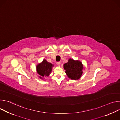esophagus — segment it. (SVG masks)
Returning <instances> with one entry per match:
<instances>
[{"label": "esophagus", "mask_w": 120, "mask_h": 120, "mask_svg": "<svg viewBox=\"0 0 120 120\" xmlns=\"http://www.w3.org/2000/svg\"><path fill=\"white\" fill-rule=\"evenodd\" d=\"M56 64H57L58 65H60V64H61V62H56Z\"/></svg>", "instance_id": "obj_1"}]
</instances>
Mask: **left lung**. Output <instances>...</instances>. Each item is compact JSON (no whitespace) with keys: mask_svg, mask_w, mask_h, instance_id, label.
<instances>
[{"mask_svg":"<svg viewBox=\"0 0 120 120\" xmlns=\"http://www.w3.org/2000/svg\"><path fill=\"white\" fill-rule=\"evenodd\" d=\"M64 68L68 77L71 79L78 80L82 74L83 65L79 61H75L70 58L64 64Z\"/></svg>","mask_w":120,"mask_h":120,"instance_id":"left-lung-1","label":"left lung"}]
</instances>
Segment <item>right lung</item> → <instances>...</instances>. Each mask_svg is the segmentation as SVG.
I'll return each instance as SVG.
<instances>
[{"label":"right lung","mask_w":120,"mask_h":120,"mask_svg":"<svg viewBox=\"0 0 120 120\" xmlns=\"http://www.w3.org/2000/svg\"><path fill=\"white\" fill-rule=\"evenodd\" d=\"M54 65L44 59L43 61L37 65V70L38 74L41 76H48L52 70V67ZM42 78L41 77H40Z\"/></svg>","instance_id":"right-lung-1"}]
</instances>
